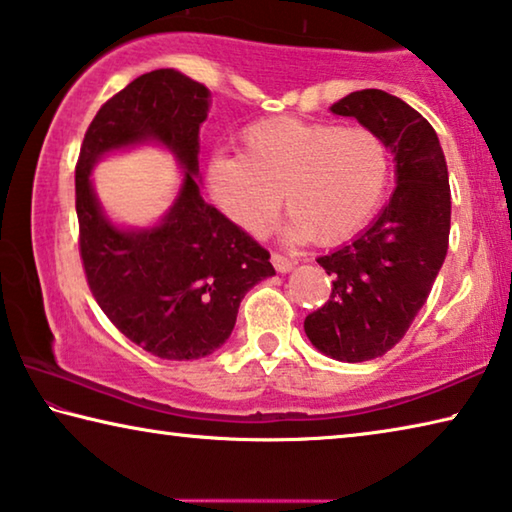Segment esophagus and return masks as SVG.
I'll use <instances>...</instances> for the list:
<instances>
[{
	"label": "esophagus",
	"mask_w": 512,
	"mask_h": 512,
	"mask_svg": "<svg viewBox=\"0 0 512 512\" xmlns=\"http://www.w3.org/2000/svg\"><path fill=\"white\" fill-rule=\"evenodd\" d=\"M271 262H273L277 273H289V271H293V266H296L289 257H282V255H277V253L271 255Z\"/></svg>",
	"instance_id": "obj_1"
}]
</instances>
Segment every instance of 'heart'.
I'll use <instances>...</instances> for the list:
<instances>
[{
  "mask_svg": "<svg viewBox=\"0 0 512 512\" xmlns=\"http://www.w3.org/2000/svg\"><path fill=\"white\" fill-rule=\"evenodd\" d=\"M388 151L366 126L293 117L264 119L241 133V153H216L207 185L221 210L250 235L271 228L284 207L287 235L334 246L368 223L384 196Z\"/></svg>",
  "mask_w": 512,
  "mask_h": 512,
  "instance_id": "1",
  "label": "heart"
}]
</instances>
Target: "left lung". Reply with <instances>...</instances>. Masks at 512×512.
<instances>
[{
  "instance_id": "obj_1",
  "label": "left lung",
  "mask_w": 512,
  "mask_h": 512,
  "mask_svg": "<svg viewBox=\"0 0 512 512\" xmlns=\"http://www.w3.org/2000/svg\"><path fill=\"white\" fill-rule=\"evenodd\" d=\"M329 110L375 131L395 162L393 196L377 219L316 259L334 289L325 307L305 318L318 352L359 363L391 350L427 302L447 255L452 196L438 135L409 103L384 90H359Z\"/></svg>"
}]
</instances>
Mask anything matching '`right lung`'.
<instances>
[{"label":"right lung","mask_w":512,"mask_h":512,"mask_svg":"<svg viewBox=\"0 0 512 512\" xmlns=\"http://www.w3.org/2000/svg\"><path fill=\"white\" fill-rule=\"evenodd\" d=\"M210 103V90L178 69L142 74L103 103L76 164L81 257L92 296L121 334L171 361L219 350L246 293L275 275L271 255L201 196L198 133ZM137 145L164 148L184 171L170 210L144 229L112 222L91 183L103 157Z\"/></svg>","instance_id":"add662e5"}]
</instances>
